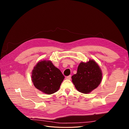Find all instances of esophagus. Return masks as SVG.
Here are the masks:
<instances>
[{
    "instance_id": "obj_1",
    "label": "esophagus",
    "mask_w": 129,
    "mask_h": 129,
    "mask_svg": "<svg viewBox=\"0 0 129 129\" xmlns=\"http://www.w3.org/2000/svg\"><path fill=\"white\" fill-rule=\"evenodd\" d=\"M71 75H70V76H68V77H66V79L67 80H70V79H71Z\"/></svg>"
}]
</instances>
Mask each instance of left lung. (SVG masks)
Here are the masks:
<instances>
[{
	"label": "left lung",
	"instance_id": "left-lung-1",
	"mask_svg": "<svg viewBox=\"0 0 129 129\" xmlns=\"http://www.w3.org/2000/svg\"><path fill=\"white\" fill-rule=\"evenodd\" d=\"M72 83L80 92L88 94L96 89L102 80V70L98 63L90 59L80 63L76 74L71 77Z\"/></svg>",
	"mask_w": 129,
	"mask_h": 129
}]
</instances>
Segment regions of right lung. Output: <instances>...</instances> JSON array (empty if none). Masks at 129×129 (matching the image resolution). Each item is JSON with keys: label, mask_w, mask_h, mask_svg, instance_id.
<instances>
[{"label": "right lung", "mask_w": 129, "mask_h": 129, "mask_svg": "<svg viewBox=\"0 0 129 129\" xmlns=\"http://www.w3.org/2000/svg\"><path fill=\"white\" fill-rule=\"evenodd\" d=\"M64 78L61 71L50 60L39 61L31 72V81L34 86L47 94L58 91Z\"/></svg>", "instance_id": "add662e5"}]
</instances>
